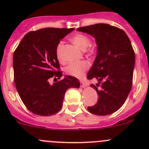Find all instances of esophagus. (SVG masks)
Segmentation results:
<instances>
[{"instance_id": "1", "label": "esophagus", "mask_w": 149, "mask_h": 149, "mask_svg": "<svg viewBox=\"0 0 149 149\" xmlns=\"http://www.w3.org/2000/svg\"><path fill=\"white\" fill-rule=\"evenodd\" d=\"M80 86L82 88H86V84H84L83 81H81L80 82Z\"/></svg>"}]
</instances>
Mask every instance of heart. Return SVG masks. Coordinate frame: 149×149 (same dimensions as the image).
Here are the masks:
<instances>
[{
  "instance_id": "obj_1",
  "label": "heart",
  "mask_w": 149,
  "mask_h": 149,
  "mask_svg": "<svg viewBox=\"0 0 149 149\" xmlns=\"http://www.w3.org/2000/svg\"><path fill=\"white\" fill-rule=\"evenodd\" d=\"M70 42L73 43L74 45L77 47L81 50L84 51L86 49L90 43V39L87 36L82 34H76L70 37ZM62 49H63V43L61 42L58 44L56 49V55L58 61L60 62H63L62 58ZM87 52L89 55H91L94 52V47L89 46V47L87 49ZM88 68V63L85 61H80L78 63H73L69 64L65 68V70L67 74L70 76H74V77L80 78L83 76L84 72Z\"/></svg>"
}]
</instances>
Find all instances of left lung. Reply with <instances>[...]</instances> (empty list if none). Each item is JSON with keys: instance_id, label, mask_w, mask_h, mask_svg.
<instances>
[{"instance_id": "obj_1", "label": "left lung", "mask_w": 149, "mask_h": 149, "mask_svg": "<svg viewBox=\"0 0 149 149\" xmlns=\"http://www.w3.org/2000/svg\"><path fill=\"white\" fill-rule=\"evenodd\" d=\"M77 31L92 36L97 46L88 79H97L99 84L104 79L100 89L91 84L99 99L94 106L88 107V112L97 115L114 113L125 103L132 87L135 52L130 39L123 30L106 24L78 28Z\"/></svg>"}]
</instances>
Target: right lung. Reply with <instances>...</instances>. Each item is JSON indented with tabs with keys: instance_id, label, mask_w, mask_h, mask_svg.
<instances>
[{
	"instance_id": "right-lung-1",
	"label": "right lung",
	"mask_w": 149,
	"mask_h": 149,
	"mask_svg": "<svg viewBox=\"0 0 149 149\" xmlns=\"http://www.w3.org/2000/svg\"><path fill=\"white\" fill-rule=\"evenodd\" d=\"M74 30L71 29L44 28L30 31L24 37L13 56L14 82L25 106L32 113L49 116L59 112L68 88H79V79L71 76L51 85L49 79H58L62 72L57 47L62 39ZM56 79V78H55Z\"/></svg>"
}]
</instances>
